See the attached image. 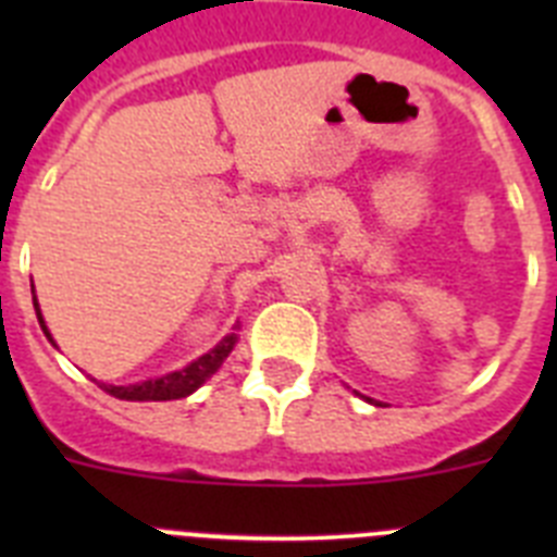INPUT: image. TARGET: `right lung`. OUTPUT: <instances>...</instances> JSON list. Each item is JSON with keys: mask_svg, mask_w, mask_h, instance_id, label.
<instances>
[{"mask_svg": "<svg viewBox=\"0 0 557 557\" xmlns=\"http://www.w3.org/2000/svg\"><path fill=\"white\" fill-rule=\"evenodd\" d=\"M36 312H38V304H36ZM38 323H41L44 334L49 337L47 326H44L41 312H38ZM234 343H236V334H228V337H225L220 346H214L209 354H203L200 359H195L191 366L181 368V371H175V373H166V376H161V379H147V382H139V385H127V387L100 385V382H97V385H100L108 396L125 398V401H170V398H184V396H189V393L198 391L206 379H209L211 373L223 366V359L228 357L231 348H234Z\"/></svg>", "mask_w": 557, "mask_h": 557, "instance_id": "obj_1", "label": "right lung"}]
</instances>
